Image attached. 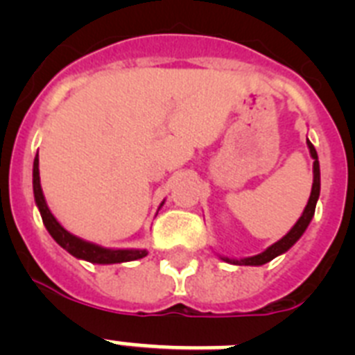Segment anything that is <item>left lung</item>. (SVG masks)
<instances>
[{"label": "left lung", "mask_w": 355, "mask_h": 355, "mask_svg": "<svg viewBox=\"0 0 355 355\" xmlns=\"http://www.w3.org/2000/svg\"><path fill=\"white\" fill-rule=\"evenodd\" d=\"M307 144V149H309V155L313 158V187H311V196L307 199V205L304 208L302 215L297 222H295L293 227L284 234L281 240H277L275 243H272L270 247H266L263 252L256 254V256H249V258H227V256H220L218 254V258L225 263H231V265H245V266H261L265 263L272 261L274 258L281 256V254L288 252L291 247L300 240V236L304 234V231L307 229V225L311 224L313 216H315V208H316V202H318V197H320V162H318V155H316V149L309 139H306Z\"/></svg>", "instance_id": "left-lung-1"}]
</instances>
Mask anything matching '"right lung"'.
Segmentation results:
<instances>
[{"label": "right lung", "instance_id": "add662e5", "mask_svg": "<svg viewBox=\"0 0 355 355\" xmlns=\"http://www.w3.org/2000/svg\"><path fill=\"white\" fill-rule=\"evenodd\" d=\"M33 197H35V205L39 208L40 216H42V222L46 225V229H48V233L51 234L53 240L62 249L67 250L76 259H83V261L94 263V265H114V263L137 261V259H142L147 256V249H110V247L97 245L94 241L83 240V238L72 234L71 231H67L60 222L56 220V216L53 215L48 202H46L42 187H40L39 153H37L35 159H33ZM163 202L159 205V208L163 206Z\"/></svg>", "mask_w": 355, "mask_h": 355}]
</instances>
